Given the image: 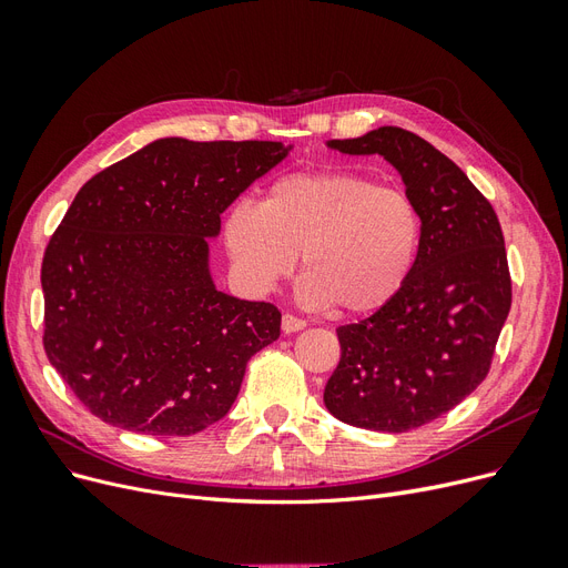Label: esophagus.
<instances>
[{
    "instance_id": "34e87169",
    "label": "esophagus",
    "mask_w": 568,
    "mask_h": 568,
    "mask_svg": "<svg viewBox=\"0 0 568 568\" xmlns=\"http://www.w3.org/2000/svg\"><path fill=\"white\" fill-rule=\"evenodd\" d=\"M305 320L303 317H296V315H291V313H284L282 315V329L286 332V334H296V332H301V329H305Z\"/></svg>"
}]
</instances>
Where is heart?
<instances>
[{"label": "heart", "instance_id": "b5f03b06", "mask_svg": "<svg viewBox=\"0 0 568 568\" xmlns=\"http://www.w3.org/2000/svg\"><path fill=\"white\" fill-rule=\"evenodd\" d=\"M422 236V211L405 189L348 170L280 178L261 205L239 201L222 222L230 261L248 291L267 294L294 272L301 253V301L338 305L346 315L376 313L400 294Z\"/></svg>", "mask_w": 568, "mask_h": 568}]
</instances>
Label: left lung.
I'll use <instances>...</instances> for the list:
<instances>
[{"label": "left lung", "mask_w": 568, "mask_h": 568, "mask_svg": "<svg viewBox=\"0 0 568 568\" xmlns=\"http://www.w3.org/2000/svg\"><path fill=\"white\" fill-rule=\"evenodd\" d=\"M326 146L379 153L422 211V248L405 288L374 315L338 326L341 359L324 386L336 419L403 434L486 379L511 307L503 227L469 178L415 132L386 125Z\"/></svg>", "instance_id": "1"}]
</instances>
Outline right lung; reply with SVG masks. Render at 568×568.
Here are the masks:
<instances>
[{
    "instance_id": "right-lung-1",
    "label": "right lung",
    "mask_w": 568,
    "mask_h": 568,
    "mask_svg": "<svg viewBox=\"0 0 568 568\" xmlns=\"http://www.w3.org/2000/svg\"><path fill=\"white\" fill-rule=\"evenodd\" d=\"M288 151L165 136L82 184L44 251L42 341L94 417L192 436L227 415L282 313L215 288L209 239Z\"/></svg>"
}]
</instances>
